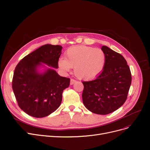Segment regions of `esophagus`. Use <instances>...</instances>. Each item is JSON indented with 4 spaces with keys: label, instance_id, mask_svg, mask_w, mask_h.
Masks as SVG:
<instances>
[{
    "label": "esophagus",
    "instance_id": "esophagus-1",
    "mask_svg": "<svg viewBox=\"0 0 150 150\" xmlns=\"http://www.w3.org/2000/svg\"><path fill=\"white\" fill-rule=\"evenodd\" d=\"M76 80H74V79H71L70 80V84H71V85H72V84H74L75 83H76Z\"/></svg>",
    "mask_w": 150,
    "mask_h": 150
}]
</instances>
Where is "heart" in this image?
Instances as JSON below:
<instances>
[{
	"mask_svg": "<svg viewBox=\"0 0 150 150\" xmlns=\"http://www.w3.org/2000/svg\"><path fill=\"white\" fill-rule=\"evenodd\" d=\"M106 56L99 48L86 45H77L69 48L65 53V58L58 60V66L64 73L74 67V73L80 79L93 80L103 70Z\"/></svg>",
	"mask_w": 150,
	"mask_h": 150,
	"instance_id": "b5f03b06",
	"label": "heart"
}]
</instances>
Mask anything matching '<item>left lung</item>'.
<instances>
[{
  "mask_svg": "<svg viewBox=\"0 0 150 150\" xmlns=\"http://www.w3.org/2000/svg\"><path fill=\"white\" fill-rule=\"evenodd\" d=\"M101 50L106 56L102 73L96 79L83 81L82 99L90 112L107 115L120 108L127 99L131 86V70L124 57L107 46Z\"/></svg>",
  "mask_w": 150,
  "mask_h": 150,
  "instance_id": "obj_1",
  "label": "left lung"
}]
</instances>
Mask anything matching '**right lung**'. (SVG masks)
<instances>
[{"label":"right lung","instance_id":"add662e5","mask_svg":"<svg viewBox=\"0 0 150 150\" xmlns=\"http://www.w3.org/2000/svg\"><path fill=\"white\" fill-rule=\"evenodd\" d=\"M60 45L47 44L25 56L16 66L12 81L18 104L35 118L47 116L59 108L70 79L56 72Z\"/></svg>","mask_w":150,"mask_h":150}]
</instances>
